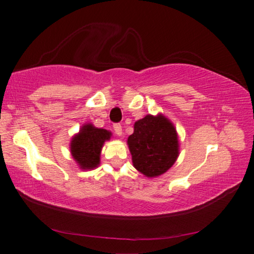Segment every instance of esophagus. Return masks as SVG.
Returning <instances> with one entry per match:
<instances>
[{
  "instance_id": "1",
  "label": "esophagus",
  "mask_w": 254,
  "mask_h": 254,
  "mask_svg": "<svg viewBox=\"0 0 254 254\" xmlns=\"http://www.w3.org/2000/svg\"><path fill=\"white\" fill-rule=\"evenodd\" d=\"M113 128H114L115 134H117L118 136L122 135V126H121V124H114Z\"/></svg>"
}]
</instances>
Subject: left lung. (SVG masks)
Returning a JSON list of instances; mask_svg holds the SVG:
<instances>
[{
	"mask_svg": "<svg viewBox=\"0 0 254 254\" xmlns=\"http://www.w3.org/2000/svg\"><path fill=\"white\" fill-rule=\"evenodd\" d=\"M133 167L148 178L167 173L179 156L178 133L165 115L148 114L134 123L127 137Z\"/></svg>",
	"mask_w": 254,
	"mask_h": 254,
	"instance_id": "8db88e82",
	"label": "left lung"
}]
</instances>
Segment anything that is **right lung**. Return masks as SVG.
<instances>
[{"label": "right lung", "instance_id": "right-lung-1", "mask_svg": "<svg viewBox=\"0 0 254 254\" xmlns=\"http://www.w3.org/2000/svg\"><path fill=\"white\" fill-rule=\"evenodd\" d=\"M111 137V131L98 128L92 123L81 126L79 132L71 137L69 144L70 154L79 169L92 170L100 166L102 148Z\"/></svg>", "mask_w": 254, "mask_h": 254}]
</instances>
